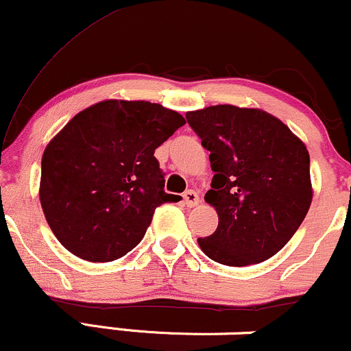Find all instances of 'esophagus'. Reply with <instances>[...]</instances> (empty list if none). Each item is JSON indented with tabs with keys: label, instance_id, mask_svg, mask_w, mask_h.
<instances>
[{
	"label": "esophagus",
	"instance_id": "esophagus-1",
	"mask_svg": "<svg viewBox=\"0 0 351 351\" xmlns=\"http://www.w3.org/2000/svg\"><path fill=\"white\" fill-rule=\"evenodd\" d=\"M183 199H184V204H186L188 208H195V206H198V204H199L198 193L193 191V189H188V191H184Z\"/></svg>",
	"mask_w": 351,
	"mask_h": 351
}]
</instances>
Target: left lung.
<instances>
[{
	"mask_svg": "<svg viewBox=\"0 0 351 351\" xmlns=\"http://www.w3.org/2000/svg\"><path fill=\"white\" fill-rule=\"evenodd\" d=\"M215 171L204 201L219 223L198 244L232 267L263 263L291 241L307 216L313 189L305 143L261 108L211 106L186 114Z\"/></svg>",
	"mask_w": 351,
	"mask_h": 351,
	"instance_id": "left-lung-1",
	"label": "left lung"
}]
</instances>
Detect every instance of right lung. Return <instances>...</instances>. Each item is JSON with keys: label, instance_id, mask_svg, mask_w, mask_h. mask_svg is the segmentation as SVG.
I'll use <instances>...</instances> for the list:
<instances>
[{"label": "right lung", "instance_id": "obj_1", "mask_svg": "<svg viewBox=\"0 0 351 351\" xmlns=\"http://www.w3.org/2000/svg\"><path fill=\"white\" fill-rule=\"evenodd\" d=\"M186 123L147 100L108 99L84 108L43 153L39 201L67 251L110 263L143 239L165 193L155 150Z\"/></svg>", "mask_w": 351, "mask_h": 351}]
</instances>
